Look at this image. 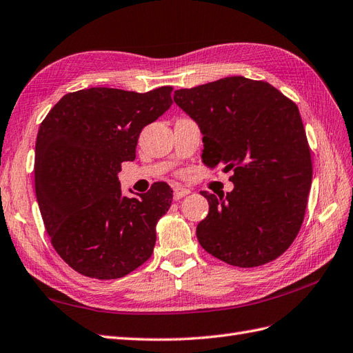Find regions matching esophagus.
<instances>
[{
  "mask_svg": "<svg viewBox=\"0 0 353 353\" xmlns=\"http://www.w3.org/2000/svg\"><path fill=\"white\" fill-rule=\"evenodd\" d=\"M189 194H190V189L182 188V186H176V188H174V192H173V196H174L176 201H179V199L185 198V196L189 195Z\"/></svg>",
  "mask_w": 353,
  "mask_h": 353,
  "instance_id": "obj_1",
  "label": "esophagus"
}]
</instances>
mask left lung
Listing matches in <instances>:
<instances>
[{
	"mask_svg": "<svg viewBox=\"0 0 353 353\" xmlns=\"http://www.w3.org/2000/svg\"><path fill=\"white\" fill-rule=\"evenodd\" d=\"M174 102L201 130L204 163L234 171L232 192H201L210 205L196 226L201 247L239 268L275 260L299 234L312 183L299 108L244 77L176 90Z\"/></svg>",
	"mask_w": 353,
	"mask_h": 353,
	"instance_id": "1",
	"label": "left lung"
}]
</instances>
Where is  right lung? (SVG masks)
<instances>
[{"instance_id":"add662e5","label":"right lung","mask_w":353,"mask_h":353,"mask_svg":"<svg viewBox=\"0 0 353 353\" xmlns=\"http://www.w3.org/2000/svg\"><path fill=\"white\" fill-rule=\"evenodd\" d=\"M171 87L148 93L93 87L65 94L39 125L35 192L57 254L81 275L117 279L152 256L173 190L121 192V163L134 161L142 128L173 105Z\"/></svg>"}]
</instances>
